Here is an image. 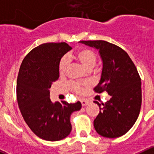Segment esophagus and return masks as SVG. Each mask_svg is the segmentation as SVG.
Wrapping results in <instances>:
<instances>
[{"label": "esophagus", "mask_w": 154, "mask_h": 154, "mask_svg": "<svg viewBox=\"0 0 154 154\" xmlns=\"http://www.w3.org/2000/svg\"><path fill=\"white\" fill-rule=\"evenodd\" d=\"M81 103H82V106H85L88 105L89 102L87 101V100H85V99H82Z\"/></svg>", "instance_id": "34e87169"}]
</instances>
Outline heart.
Listing matches in <instances>:
<instances>
[{
	"instance_id": "heart-1",
	"label": "heart",
	"mask_w": 154,
	"mask_h": 154,
	"mask_svg": "<svg viewBox=\"0 0 154 154\" xmlns=\"http://www.w3.org/2000/svg\"><path fill=\"white\" fill-rule=\"evenodd\" d=\"M73 58L76 61H78L85 69H91L95 66L97 61V58L93 51L89 48H82L76 51L73 55ZM68 66V58L66 57H63L61 58L60 62L58 63V72L61 75L65 74V70ZM71 87L76 92L80 93L82 92V88L78 83H72Z\"/></svg>"
}]
</instances>
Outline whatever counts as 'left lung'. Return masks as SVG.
I'll use <instances>...</instances> for the list:
<instances>
[{
	"mask_svg": "<svg viewBox=\"0 0 154 154\" xmlns=\"http://www.w3.org/2000/svg\"><path fill=\"white\" fill-rule=\"evenodd\" d=\"M80 43L99 51L103 70L98 93L106 92L111 99L99 106L94 127L99 135L116 138L124 135L136 123L142 103L141 79L135 65L127 53L119 46L106 41H81Z\"/></svg>",
	"mask_w": 154,
	"mask_h": 154,
	"instance_id": "1",
	"label": "left lung"
}]
</instances>
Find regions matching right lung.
Masks as SVG:
<instances>
[{"label":"right lung","mask_w":154,"mask_h":154,"mask_svg":"<svg viewBox=\"0 0 154 154\" xmlns=\"http://www.w3.org/2000/svg\"><path fill=\"white\" fill-rule=\"evenodd\" d=\"M72 49L65 42L45 43L31 50L24 58L17 79V99L25 123L35 135L58 141L72 130L71 114L81 109L75 103H52L49 89L59 78L58 63Z\"/></svg>","instance_id":"1"}]
</instances>
